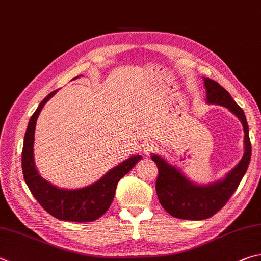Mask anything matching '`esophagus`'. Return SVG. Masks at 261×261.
<instances>
[{
    "instance_id": "1",
    "label": "esophagus",
    "mask_w": 261,
    "mask_h": 261,
    "mask_svg": "<svg viewBox=\"0 0 261 261\" xmlns=\"http://www.w3.org/2000/svg\"><path fill=\"white\" fill-rule=\"evenodd\" d=\"M155 148V144L151 143V141H146V143L143 145V148H141V150H143V153L148 155L149 153H151V151L154 150Z\"/></svg>"
}]
</instances>
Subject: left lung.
Returning a JSON list of instances; mask_svg holds the SVG:
<instances>
[{
  "label": "left lung",
  "mask_w": 261,
  "mask_h": 261,
  "mask_svg": "<svg viewBox=\"0 0 261 261\" xmlns=\"http://www.w3.org/2000/svg\"><path fill=\"white\" fill-rule=\"evenodd\" d=\"M206 102L228 108L239 118L244 130V154L234 169L224 179L206 185H197L189 180L180 170L170 164L158 154H151V160L158 165L156 193L165 211L179 219L203 220L212 217L224 206L233 195L249 167L251 143L249 126L242 108L234 101L229 92L219 83L204 77Z\"/></svg>",
  "instance_id": "obj_1"
}]
</instances>
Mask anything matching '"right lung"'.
<instances>
[{"mask_svg": "<svg viewBox=\"0 0 261 261\" xmlns=\"http://www.w3.org/2000/svg\"><path fill=\"white\" fill-rule=\"evenodd\" d=\"M75 79H79V76ZM55 93L56 91L51 92L41 101L28 122L21 155L23 179L36 201L57 219L74 222L97 220L110 209L115 195L117 182L135 167L141 156H131L111 169L98 181L77 189L59 188L42 178L34 161L35 125L42 108L50 98L55 96Z\"/></svg>", "mask_w": 261, "mask_h": 261, "instance_id": "obj_1", "label": "right lung"}]
</instances>
